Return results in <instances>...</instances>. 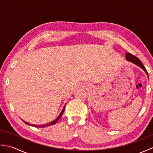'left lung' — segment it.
Instances as JSON below:
<instances>
[{"label": "left lung", "mask_w": 153, "mask_h": 153, "mask_svg": "<svg viewBox=\"0 0 153 153\" xmlns=\"http://www.w3.org/2000/svg\"><path fill=\"white\" fill-rule=\"evenodd\" d=\"M126 60H128V61L131 62L135 64V65H137V66H138L140 67L141 68H142V69L145 71V73L147 74V76L149 77V74H148V72H147V70H146V68L143 66V64H142L141 61L139 60L137 57L134 56V55H132L130 53H126Z\"/></svg>", "instance_id": "obj_1"}]
</instances>
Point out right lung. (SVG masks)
I'll return each instance as SVG.
<instances>
[{
	"mask_svg": "<svg viewBox=\"0 0 153 153\" xmlns=\"http://www.w3.org/2000/svg\"><path fill=\"white\" fill-rule=\"evenodd\" d=\"M64 108H65V106H64V107L63 110H62V112H61V113L60 114V115L58 116L57 117V118L54 120V121L51 122H50V123H45V124H43V125H35V124H31V123H28V122H25V121H24V120H23V122L26 123V124L29 125V126L37 127V128H45V127H47V126H52V125H54V124H55V123H56L58 121V120H59V119L61 118L62 116L63 112H64Z\"/></svg>",
	"mask_w": 153,
	"mask_h": 153,
	"instance_id": "1",
	"label": "right lung"
}]
</instances>
